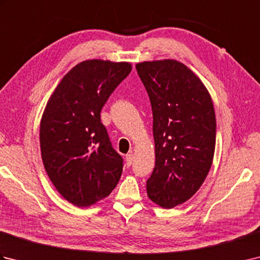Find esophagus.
Wrapping results in <instances>:
<instances>
[{
    "label": "esophagus",
    "mask_w": 260,
    "mask_h": 260,
    "mask_svg": "<svg viewBox=\"0 0 260 260\" xmlns=\"http://www.w3.org/2000/svg\"><path fill=\"white\" fill-rule=\"evenodd\" d=\"M133 158H134V155H133V154H127V155L125 156V159H126V165H127V167H131L132 163H133Z\"/></svg>",
    "instance_id": "1"
}]
</instances>
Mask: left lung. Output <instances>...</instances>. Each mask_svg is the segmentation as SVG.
Returning <instances> with one entry per match:
<instances>
[{
  "mask_svg": "<svg viewBox=\"0 0 260 260\" xmlns=\"http://www.w3.org/2000/svg\"><path fill=\"white\" fill-rule=\"evenodd\" d=\"M150 97L155 168L147 196L162 208H174L196 194L212 165L215 114L200 78L173 59L136 63Z\"/></svg>",
  "mask_w": 260,
  "mask_h": 260,
  "instance_id": "left-lung-1",
  "label": "left lung"
}]
</instances>
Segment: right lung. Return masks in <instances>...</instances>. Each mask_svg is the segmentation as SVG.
<instances>
[{
    "label": "right lung",
    "mask_w": 260,
    "mask_h": 260,
    "mask_svg": "<svg viewBox=\"0 0 260 260\" xmlns=\"http://www.w3.org/2000/svg\"><path fill=\"white\" fill-rule=\"evenodd\" d=\"M132 70L129 62L91 59L63 76L40 123L42 162L57 191L79 208L110 194L123 158L110 144L102 108Z\"/></svg>",
    "instance_id": "right-lung-1"
}]
</instances>
